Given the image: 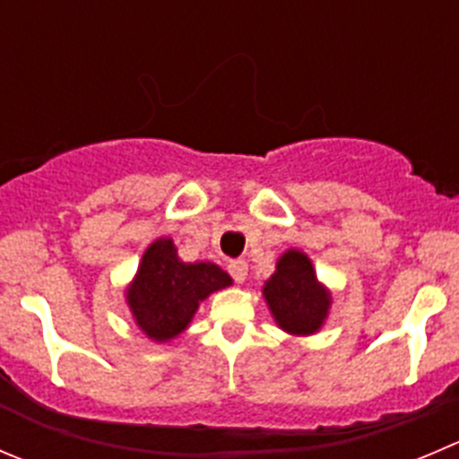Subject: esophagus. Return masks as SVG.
I'll return each instance as SVG.
<instances>
[{"label": "esophagus", "instance_id": "1", "mask_svg": "<svg viewBox=\"0 0 459 459\" xmlns=\"http://www.w3.org/2000/svg\"><path fill=\"white\" fill-rule=\"evenodd\" d=\"M229 273L233 275V280L238 284H242L244 280H247V275H248V264H247V260H233L229 264Z\"/></svg>", "mask_w": 459, "mask_h": 459}]
</instances>
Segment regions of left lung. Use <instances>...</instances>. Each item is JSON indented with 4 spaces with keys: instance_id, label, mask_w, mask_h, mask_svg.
<instances>
[{
    "instance_id": "left-lung-1",
    "label": "left lung",
    "mask_w": 459,
    "mask_h": 459,
    "mask_svg": "<svg viewBox=\"0 0 459 459\" xmlns=\"http://www.w3.org/2000/svg\"><path fill=\"white\" fill-rule=\"evenodd\" d=\"M262 296L275 325L291 336L320 332L332 309V291L316 278L309 255L300 248H287L278 257Z\"/></svg>"
}]
</instances>
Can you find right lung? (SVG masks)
I'll list each match as a JSON object with an SVG mask.
<instances>
[{
    "mask_svg": "<svg viewBox=\"0 0 459 459\" xmlns=\"http://www.w3.org/2000/svg\"><path fill=\"white\" fill-rule=\"evenodd\" d=\"M230 284L233 278L215 262H184L172 238H157L126 287V302L150 341L170 342L188 329L211 293Z\"/></svg>",
    "mask_w": 459,
    "mask_h": 459,
    "instance_id": "obj_1",
    "label": "right lung"
}]
</instances>
